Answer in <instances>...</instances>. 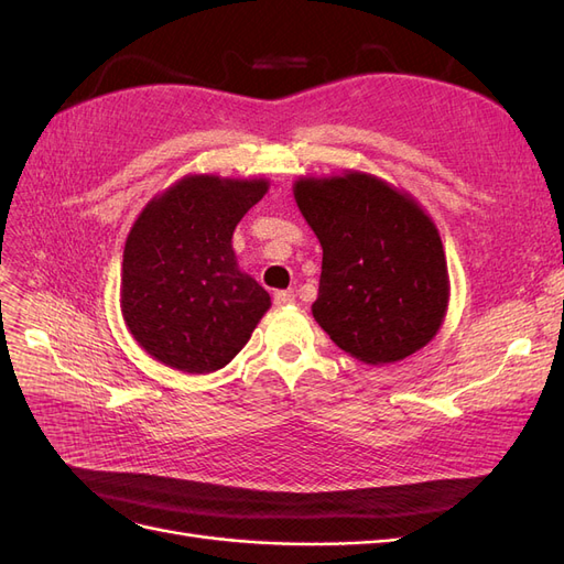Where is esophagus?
Wrapping results in <instances>:
<instances>
[{
  "label": "esophagus",
  "mask_w": 564,
  "mask_h": 564,
  "mask_svg": "<svg viewBox=\"0 0 564 564\" xmlns=\"http://www.w3.org/2000/svg\"><path fill=\"white\" fill-rule=\"evenodd\" d=\"M272 301H275V305H292L296 301L294 292H275L272 294Z\"/></svg>",
  "instance_id": "1"
}]
</instances>
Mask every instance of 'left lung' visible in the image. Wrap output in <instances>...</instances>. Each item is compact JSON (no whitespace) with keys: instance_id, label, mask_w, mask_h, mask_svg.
I'll use <instances>...</instances> for the list:
<instances>
[{"instance_id":"8db88e82","label":"left lung","mask_w":564,"mask_h":564,"mask_svg":"<svg viewBox=\"0 0 564 564\" xmlns=\"http://www.w3.org/2000/svg\"><path fill=\"white\" fill-rule=\"evenodd\" d=\"M301 214L322 245L313 315L334 344L367 365L404 360L437 334L449 301L437 228L414 199L350 172L303 178Z\"/></svg>"}]
</instances>
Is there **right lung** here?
<instances>
[{
  "instance_id": "right-lung-1",
  "label": "right lung",
  "mask_w": 564,
  "mask_h": 564,
  "mask_svg": "<svg viewBox=\"0 0 564 564\" xmlns=\"http://www.w3.org/2000/svg\"><path fill=\"white\" fill-rule=\"evenodd\" d=\"M265 191L263 178L187 176L135 220L124 247L122 313L155 360L209 373L245 348L270 296L237 270L230 242Z\"/></svg>"
}]
</instances>
